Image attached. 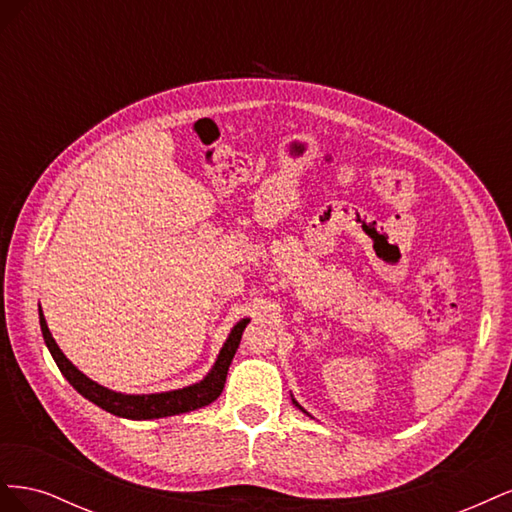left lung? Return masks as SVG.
Instances as JSON below:
<instances>
[{"label": "left lung", "mask_w": 512, "mask_h": 512, "mask_svg": "<svg viewBox=\"0 0 512 512\" xmlns=\"http://www.w3.org/2000/svg\"><path fill=\"white\" fill-rule=\"evenodd\" d=\"M292 404H294V406H297L299 410H303V408H301V406H299V404H297V401H294V399H292ZM303 412H305V410H303Z\"/></svg>", "instance_id": "left-lung-1"}]
</instances>
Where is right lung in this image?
I'll list each match as a JSON object with an SVG mask.
<instances>
[{
	"label": "right lung",
	"mask_w": 512,
	"mask_h": 512,
	"mask_svg": "<svg viewBox=\"0 0 512 512\" xmlns=\"http://www.w3.org/2000/svg\"><path fill=\"white\" fill-rule=\"evenodd\" d=\"M40 312V329H42V337L44 344L49 348L51 356L55 359L57 367L61 374L66 376V380L79 391L85 399H89L91 404H96L98 408L111 412L115 416L121 418H132V421H149V418H164V416H175V414H183V412H192L203 406H209L211 401L218 399L224 391V382H226V374L228 367L232 363V356H235L239 344H241V335L247 327L250 318H243L235 324V329L230 331L226 344L222 346L218 361L211 367L209 374L192 384L185 386V389H177V391H166V393H151V395H123V393H115L106 386L89 380L83 371L76 369L68 359L66 354L59 350V346L55 344V339L46 327V320L42 309Z\"/></svg>",
	"instance_id": "obj_1"
}]
</instances>
